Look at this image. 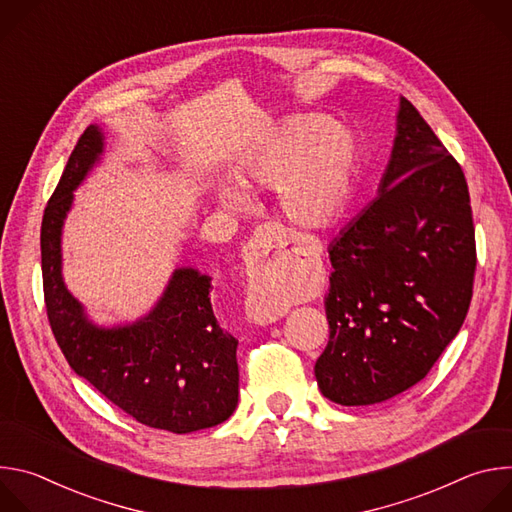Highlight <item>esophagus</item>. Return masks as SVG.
<instances>
[{"mask_svg":"<svg viewBox=\"0 0 512 512\" xmlns=\"http://www.w3.org/2000/svg\"><path fill=\"white\" fill-rule=\"evenodd\" d=\"M287 241H289V233L279 223L261 225L253 233V237L249 239V243L243 249V269H245V277L251 287V294L257 296L259 291L265 287V279L271 273L285 269ZM247 314L255 324L267 326V324H275L283 316V310L267 308V306H261L255 302L247 308Z\"/></svg>","mask_w":512,"mask_h":512,"instance_id":"obj_1","label":"esophagus"}]
</instances>
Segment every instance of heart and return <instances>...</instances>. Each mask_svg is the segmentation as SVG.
<instances>
[{
  "label": "heart",
  "instance_id": "heart-1",
  "mask_svg": "<svg viewBox=\"0 0 512 512\" xmlns=\"http://www.w3.org/2000/svg\"><path fill=\"white\" fill-rule=\"evenodd\" d=\"M322 117L294 115L273 127L235 164L239 184L216 186L229 210L249 206L246 188H275L281 210L300 225L326 227L342 212L352 180L354 141Z\"/></svg>",
  "mask_w": 512,
  "mask_h": 512
}]
</instances>
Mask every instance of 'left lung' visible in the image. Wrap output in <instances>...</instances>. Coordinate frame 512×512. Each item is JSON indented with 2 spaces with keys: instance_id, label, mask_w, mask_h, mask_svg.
<instances>
[{
  "instance_id": "left-lung-1",
  "label": "left lung",
  "mask_w": 512,
  "mask_h": 512,
  "mask_svg": "<svg viewBox=\"0 0 512 512\" xmlns=\"http://www.w3.org/2000/svg\"><path fill=\"white\" fill-rule=\"evenodd\" d=\"M328 253L330 340L314 367L318 387L346 407L387 401L456 338L476 269L464 172L405 97L379 196Z\"/></svg>"
}]
</instances>
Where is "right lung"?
I'll list each match as a JSON object with an SVG mask.
<instances>
[{"label": "right lung", "mask_w": 512, "mask_h": 512, "mask_svg": "<svg viewBox=\"0 0 512 512\" xmlns=\"http://www.w3.org/2000/svg\"><path fill=\"white\" fill-rule=\"evenodd\" d=\"M105 135L89 125L42 218L44 302L70 369L139 423L190 433L227 421L239 403V340L218 324L212 277L174 269L162 298L123 326H97L62 279V227L75 192L101 160Z\"/></svg>", "instance_id": "add662e5"}]
</instances>
